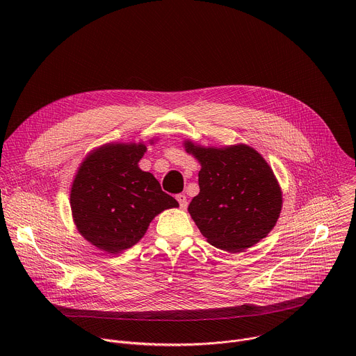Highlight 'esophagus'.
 Segmentation results:
<instances>
[{
	"label": "esophagus",
	"mask_w": 356,
	"mask_h": 356,
	"mask_svg": "<svg viewBox=\"0 0 356 356\" xmlns=\"http://www.w3.org/2000/svg\"><path fill=\"white\" fill-rule=\"evenodd\" d=\"M176 200L179 201L180 209H181V210H186V207H187V197H186V194H177V195H176Z\"/></svg>",
	"instance_id": "34e87169"
}]
</instances>
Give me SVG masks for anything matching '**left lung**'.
<instances>
[{
	"instance_id": "left-lung-1",
	"label": "left lung",
	"mask_w": 356,
	"mask_h": 356,
	"mask_svg": "<svg viewBox=\"0 0 356 356\" xmlns=\"http://www.w3.org/2000/svg\"><path fill=\"white\" fill-rule=\"evenodd\" d=\"M184 145L201 163L200 193L188 206L200 232L211 245L232 253L265 238L282 210V191L266 161L246 145Z\"/></svg>"
}]
</instances>
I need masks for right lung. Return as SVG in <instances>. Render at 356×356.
<instances>
[{
	"label": "right lung",
	"mask_w": 356,
	"mask_h": 356,
	"mask_svg": "<svg viewBox=\"0 0 356 356\" xmlns=\"http://www.w3.org/2000/svg\"><path fill=\"white\" fill-rule=\"evenodd\" d=\"M143 143L106 145L81 163L72 186L70 206L79 232L97 248L120 253L135 245L150 221L179 202L138 162Z\"/></svg>",
	"instance_id": "obj_1"
}]
</instances>
